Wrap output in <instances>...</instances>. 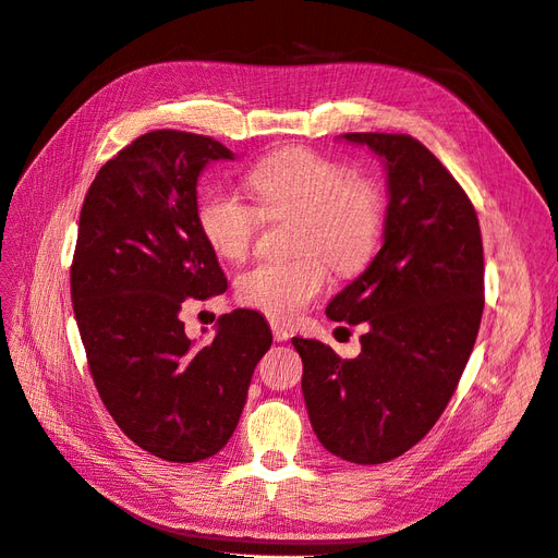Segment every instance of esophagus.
<instances>
[{"label":"esophagus","instance_id":"1","mask_svg":"<svg viewBox=\"0 0 558 558\" xmlns=\"http://www.w3.org/2000/svg\"><path fill=\"white\" fill-rule=\"evenodd\" d=\"M272 335H275V340L277 342H286L291 337V332L286 330V328H281V326H277V324H272Z\"/></svg>","mask_w":558,"mask_h":558}]
</instances>
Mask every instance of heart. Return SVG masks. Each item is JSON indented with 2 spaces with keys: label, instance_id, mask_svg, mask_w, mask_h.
Here are the masks:
<instances>
[{
  "label": "heart",
  "instance_id": "1",
  "mask_svg": "<svg viewBox=\"0 0 558 558\" xmlns=\"http://www.w3.org/2000/svg\"><path fill=\"white\" fill-rule=\"evenodd\" d=\"M246 181L256 207L221 185L199 197L202 238L218 258L240 263L256 244L263 218L293 216L291 248L300 253L291 260H263L238 279V298L248 310L293 320L326 291V262L337 275L351 277L373 260L386 218L373 179L349 174L318 150L291 146L263 158Z\"/></svg>",
  "mask_w": 558,
  "mask_h": 558
}]
</instances>
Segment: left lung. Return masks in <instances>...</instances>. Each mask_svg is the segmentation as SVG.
<instances>
[{
	"instance_id": "1",
	"label": "left lung",
	"mask_w": 558,
	"mask_h": 558,
	"mask_svg": "<svg viewBox=\"0 0 558 558\" xmlns=\"http://www.w3.org/2000/svg\"><path fill=\"white\" fill-rule=\"evenodd\" d=\"M344 140L384 158L391 195L384 246L326 310L367 330L349 361L316 340L293 337V347L318 442L349 463L377 465L424 440L459 386L484 312V248L470 197L418 140Z\"/></svg>"
}]
</instances>
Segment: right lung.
Here are the masks:
<instances>
[{"mask_svg": "<svg viewBox=\"0 0 558 558\" xmlns=\"http://www.w3.org/2000/svg\"><path fill=\"white\" fill-rule=\"evenodd\" d=\"M232 150L205 134L154 130L102 165L86 193L72 260L74 316L99 398L130 440L172 463L221 451L251 375L272 344L251 310L218 318L193 347L181 305L228 289L197 226V177Z\"/></svg>", "mask_w": 558, "mask_h": 558, "instance_id": "obj_1", "label": "right lung"}]
</instances>
